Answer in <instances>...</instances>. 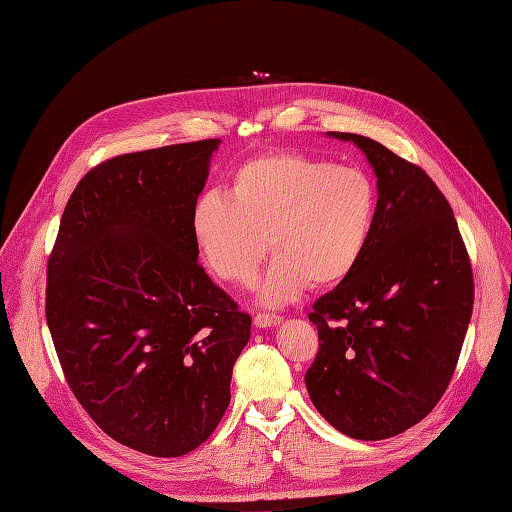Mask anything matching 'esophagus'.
<instances>
[{
  "instance_id": "esophagus-1",
  "label": "esophagus",
  "mask_w": 512,
  "mask_h": 512,
  "mask_svg": "<svg viewBox=\"0 0 512 512\" xmlns=\"http://www.w3.org/2000/svg\"><path fill=\"white\" fill-rule=\"evenodd\" d=\"M282 323V318L276 314H257L255 316V327L259 329H268V327H276Z\"/></svg>"
}]
</instances>
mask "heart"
Segmentation results:
<instances>
[{
	"mask_svg": "<svg viewBox=\"0 0 512 512\" xmlns=\"http://www.w3.org/2000/svg\"><path fill=\"white\" fill-rule=\"evenodd\" d=\"M375 217L377 192L361 168L282 149L240 164L230 196H200L189 225L206 268L232 285H251L270 240L276 255L259 301L280 308L310 282L329 289L348 280L369 249Z\"/></svg>",
	"mask_w": 512,
	"mask_h": 512,
	"instance_id": "1",
	"label": "heart"
}]
</instances>
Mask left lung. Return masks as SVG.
Instances as JSON below:
<instances>
[{
  "label": "left lung",
  "instance_id": "left-lung-1",
  "mask_svg": "<svg viewBox=\"0 0 512 512\" xmlns=\"http://www.w3.org/2000/svg\"><path fill=\"white\" fill-rule=\"evenodd\" d=\"M327 135L365 154L377 217L361 266L314 304L306 388L333 428L380 441L424 420L447 390L475 285L451 206L424 170L369 137Z\"/></svg>",
  "mask_w": 512,
  "mask_h": 512
}]
</instances>
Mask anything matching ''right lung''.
Here are the masks:
<instances>
[{
    "label": "right lung",
    "mask_w": 512,
    "mask_h": 512,
    "mask_svg": "<svg viewBox=\"0 0 512 512\" xmlns=\"http://www.w3.org/2000/svg\"><path fill=\"white\" fill-rule=\"evenodd\" d=\"M219 143L92 168L48 261L46 320L75 399L111 439L156 458L211 437L251 339V316L206 276L189 225Z\"/></svg>",
    "instance_id": "right-lung-1"
}]
</instances>
